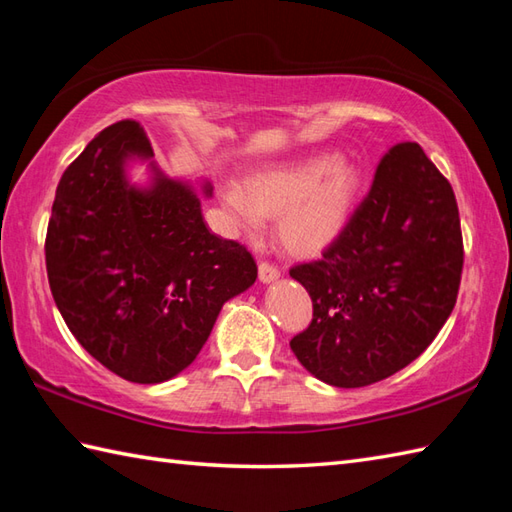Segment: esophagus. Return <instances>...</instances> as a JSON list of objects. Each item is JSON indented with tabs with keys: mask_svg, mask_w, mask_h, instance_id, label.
Masks as SVG:
<instances>
[{
	"mask_svg": "<svg viewBox=\"0 0 512 512\" xmlns=\"http://www.w3.org/2000/svg\"><path fill=\"white\" fill-rule=\"evenodd\" d=\"M281 277V273H279V268L277 266H273V264H259V281H262V284H273V281H277Z\"/></svg>",
	"mask_w": 512,
	"mask_h": 512,
	"instance_id": "34e87169",
	"label": "esophagus"
}]
</instances>
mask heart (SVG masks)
<instances>
[{
    "label": "heart",
    "mask_w": 512,
    "mask_h": 512,
    "mask_svg": "<svg viewBox=\"0 0 512 512\" xmlns=\"http://www.w3.org/2000/svg\"><path fill=\"white\" fill-rule=\"evenodd\" d=\"M363 189L356 162L319 154L250 173L244 187L224 189V204L248 235L262 231L264 217H277V235L290 253L317 255L350 226Z\"/></svg>",
    "instance_id": "heart-1"
}]
</instances>
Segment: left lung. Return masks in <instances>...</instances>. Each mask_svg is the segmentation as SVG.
<instances>
[{
  "label": "left lung",
  "mask_w": 512,
  "mask_h": 512,
  "mask_svg": "<svg viewBox=\"0 0 512 512\" xmlns=\"http://www.w3.org/2000/svg\"><path fill=\"white\" fill-rule=\"evenodd\" d=\"M462 262L449 180L420 145L391 147L345 233L321 259L290 270L314 308L292 352L332 387H365L400 372L447 323Z\"/></svg>",
  "instance_id": "left-lung-1"
}]
</instances>
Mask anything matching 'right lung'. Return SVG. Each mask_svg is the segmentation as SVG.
I'll return each instance as SVG.
<instances>
[{
  "label": "right lung",
  "mask_w": 512,
  "mask_h": 512,
  "mask_svg": "<svg viewBox=\"0 0 512 512\" xmlns=\"http://www.w3.org/2000/svg\"><path fill=\"white\" fill-rule=\"evenodd\" d=\"M134 164L148 182H131ZM209 180L171 178L145 129H103L63 171L46 237L54 303L74 339L125 380L156 385L187 369L222 306L255 284L244 246L209 231Z\"/></svg>",
  "instance_id": "add662e5"
}]
</instances>
